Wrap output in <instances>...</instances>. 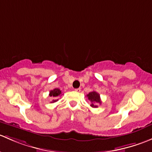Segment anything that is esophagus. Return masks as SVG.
Masks as SVG:
<instances>
[{
  "instance_id": "1",
  "label": "esophagus",
  "mask_w": 152,
  "mask_h": 152,
  "mask_svg": "<svg viewBox=\"0 0 152 152\" xmlns=\"http://www.w3.org/2000/svg\"><path fill=\"white\" fill-rule=\"evenodd\" d=\"M81 91V89L80 88H77V89H75V92H76V93H79V92Z\"/></svg>"
}]
</instances>
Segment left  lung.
<instances>
[{
	"mask_svg": "<svg viewBox=\"0 0 152 152\" xmlns=\"http://www.w3.org/2000/svg\"><path fill=\"white\" fill-rule=\"evenodd\" d=\"M87 97L88 99V100H90V102H91V106L92 107H94V108H96L98 107V104H102V102H101L100 99V95L96 91H93L89 93L87 95Z\"/></svg>",
	"mask_w": 152,
	"mask_h": 152,
	"instance_id": "obj_1",
	"label": "left lung"
}]
</instances>
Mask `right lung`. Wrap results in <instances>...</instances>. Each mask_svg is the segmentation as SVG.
Returning a JSON list of instances; mask_svg holds the SVG:
<instances>
[{
    "mask_svg": "<svg viewBox=\"0 0 152 152\" xmlns=\"http://www.w3.org/2000/svg\"><path fill=\"white\" fill-rule=\"evenodd\" d=\"M62 95V91L59 90V88H55L53 90H50V93H49V96L51 97L53 99L51 103H54L58 101V98L59 96H60Z\"/></svg>",
    "mask_w": 152,
    "mask_h": 152,
    "instance_id": "add662e5",
    "label": "right lung"
}]
</instances>
